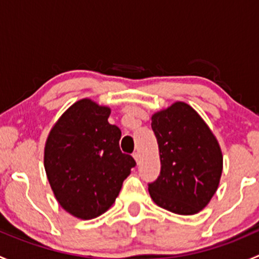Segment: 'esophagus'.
Instances as JSON below:
<instances>
[{"label":"esophagus","instance_id":"34e87169","mask_svg":"<svg viewBox=\"0 0 259 259\" xmlns=\"http://www.w3.org/2000/svg\"><path fill=\"white\" fill-rule=\"evenodd\" d=\"M133 156H134V159L137 160V163L139 164L140 163V153H139V151H134V153H133Z\"/></svg>","mask_w":259,"mask_h":259}]
</instances>
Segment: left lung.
<instances>
[{
    "label": "left lung",
    "mask_w": 259,
    "mask_h": 259,
    "mask_svg": "<svg viewBox=\"0 0 259 259\" xmlns=\"http://www.w3.org/2000/svg\"><path fill=\"white\" fill-rule=\"evenodd\" d=\"M160 174L149 183L159 207L183 215L202 210L218 188L223 156L213 133L194 109L176 103L151 117Z\"/></svg>",
    "instance_id": "obj_1"
}]
</instances>
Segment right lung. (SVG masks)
Here are the masks:
<instances>
[{
    "label": "right lung",
    "mask_w": 259,
    "mask_h": 259,
    "mask_svg": "<svg viewBox=\"0 0 259 259\" xmlns=\"http://www.w3.org/2000/svg\"><path fill=\"white\" fill-rule=\"evenodd\" d=\"M110 109L89 99L75 103L50 133L45 170L57 202L81 219L113 205L122 182L137 165L120 150L121 130L109 124Z\"/></svg>",
    "instance_id": "1"
}]
</instances>
